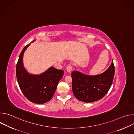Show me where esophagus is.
Listing matches in <instances>:
<instances>
[{
  "mask_svg": "<svg viewBox=\"0 0 134 134\" xmlns=\"http://www.w3.org/2000/svg\"><path fill=\"white\" fill-rule=\"evenodd\" d=\"M66 69H67V71L68 72H70L72 71V66H71V65H69V66H68L67 67V68H66Z\"/></svg>",
  "mask_w": 134,
  "mask_h": 134,
  "instance_id": "1",
  "label": "esophagus"
}]
</instances>
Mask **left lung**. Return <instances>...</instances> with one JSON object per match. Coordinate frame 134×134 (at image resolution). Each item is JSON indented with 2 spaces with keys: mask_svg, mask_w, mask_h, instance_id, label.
<instances>
[{
  "mask_svg": "<svg viewBox=\"0 0 134 134\" xmlns=\"http://www.w3.org/2000/svg\"><path fill=\"white\" fill-rule=\"evenodd\" d=\"M72 90L74 96L84 102H92L103 98L112 84L114 75L113 61L102 74L90 76L78 71L71 73Z\"/></svg>",
  "mask_w": 134,
  "mask_h": 134,
  "instance_id": "left-lung-1",
  "label": "left lung"
}]
</instances>
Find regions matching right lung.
I'll return each mask as SVG.
<instances>
[{
  "instance_id": "right-lung-1",
  "label": "right lung",
  "mask_w": 134,
  "mask_h": 134,
  "mask_svg": "<svg viewBox=\"0 0 134 134\" xmlns=\"http://www.w3.org/2000/svg\"><path fill=\"white\" fill-rule=\"evenodd\" d=\"M30 44L24 48L19 56L16 68L17 80L22 92L29 101L36 104H43L53 97L57 85L64 75V70L51 67L40 75L29 74L24 67L23 57Z\"/></svg>"
}]
</instances>
